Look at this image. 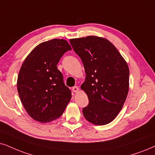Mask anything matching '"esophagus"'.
<instances>
[{"instance_id": "1", "label": "esophagus", "mask_w": 155, "mask_h": 155, "mask_svg": "<svg viewBox=\"0 0 155 155\" xmlns=\"http://www.w3.org/2000/svg\"><path fill=\"white\" fill-rule=\"evenodd\" d=\"M79 87H76V86H75V87H74L73 88H72V91H73L74 93H77V92L79 91Z\"/></svg>"}]
</instances>
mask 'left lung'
I'll list each match as a JSON object with an SVG mask.
<instances>
[{"label":"left lung","mask_w":155,"mask_h":155,"mask_svg":"<svg viewBox=\"0 0 155 155\" xmlns=\"http://www.w3.org/2000/svg\"><path fill=\"white\" fill-rule=\"evenodd\" d=\"M86 72L81 88L89 99L83 114L89 122L104 125L116 118L129 91L130 70L116 47L94 36L70 39Z\"/></svg>","instance_id":"8db88e82"}]
</instances>
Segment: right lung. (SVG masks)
Here are the masks:
<instances>
[{
    "mask_svg": "<svg viewBox=\"0 0 155 155\" xmlns=\"http://www.w3.org/2000/svg\"><path fill=\"white\" fill-rule=\"evenodd\" d=\"M71 50L64 39H52L38 44L21 66L17 88L21 103L34 120L46 123L62 115L71 98L57 64Z\"/></svg>",
    "mask_w": 155,
    "mask_h": 155,
    "instance_id": "add662e5",
    "label": "right lung"
}]
</instances>
